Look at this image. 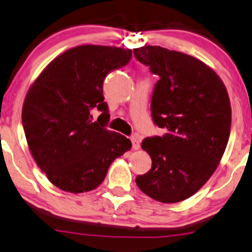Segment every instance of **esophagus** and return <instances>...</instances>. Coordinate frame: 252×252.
I'll use <instances>...</instances> for the list:
<instances>
[{"mask_svg": "<svg viewBox=\"0 0 252 252\" xmlns=\"http://www.w3.org/2000/svg\"><path fill=\"white\" fill-rule=\"evenodd\" d=\"M131 140L133 145V150H139V148H140V141H139V139L135 138V136H133Z\"/></svg>", "mask_w": 252, "mask_h": 252, "instance_id": "esophagus-1", "label": "esophagus"}]
</instances>
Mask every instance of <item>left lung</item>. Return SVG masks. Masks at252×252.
I'll return each instance as SVG.
<instances>
[{
	"label": "left lung",
	"mask_w": 252,
	"mask_h": 252,
	"mask_svg": "<svg viewBox=\"0 0 252 252\" xmlns=\"http://www.w3.org/2000/svg\"><path fill=\"white\" fill-rule=\"evenodd\" d=\"M158 80L151 102L163 136L146 138L142 150L152 168L136 176L139 189L155 201L176 203L190 197L215 172L228 145L231 106L219 74L203 62L158 45L134 49Z\"/></svg>",
	"instance_id": "left-lung-1"
}]
</instances>
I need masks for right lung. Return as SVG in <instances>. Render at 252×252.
Returning <instances> with one entry per match:
<instances>
[{
  "label": "right lung",
  "instance_id": "1",
  "mask_svg": "<svg viewBox=\"0 0 252 252\" xmlns=\"http://www.w3.org/2000/svg\"><path fill=\"white\" fill-rule=\"evenodd\" d=\"M131 57V49L76 46L50 62L30 86L22 108L28 146L37 166L62 190H93L111 163L131 150L129 139L105 128L110 114L102 94L106 74ZM92 108L102 112L97 122Z\"/></svg>",
  "mask_w": 252,
  "mask_h": 252
}]
</instances>
